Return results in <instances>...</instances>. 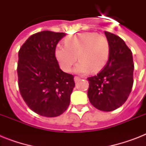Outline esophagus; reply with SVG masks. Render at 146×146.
Here are the masks:
<instances>
[{
	"label": "esophagus",
	"instance_id": "obj_1",
	"mask_svg": "<svg viewBox=\"0 0 146 146\" xmlns=\"http://www.w3.org/2000/svg\"><path fill=\"white\" fill-rule=\"evenodd\" d=\"M79 80H80V77H79V76H75V77H74V81H75L76 82H78Z\"/></svg>",
	"mask_w": 146,
	"mask_h": 146
}]
</instances>
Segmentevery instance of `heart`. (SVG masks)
Masks as SVG:
<instances>
[{
  "label": "heart",
  "mask_w": 146,
  "mask_h": 146,
  "mask_svg": "<svg viewBox=\"0 0 146 146\" xmlns=\"http://www.w3.org/2000/svg\"><path fill=\"white\" fill-rule=\"evenodd\" d=\"M65 46L57 45L55 56L65 72L70 71L76 60H80L74 71L85 73L102 70L109 59L110 44L106 37L96 33H82L70 35L64 40Z\"/></svg>",
  "instance_id": "1"
}]
</instances>
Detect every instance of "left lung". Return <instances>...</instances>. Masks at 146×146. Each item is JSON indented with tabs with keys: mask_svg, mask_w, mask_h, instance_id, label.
<instances>
[{
	"mask_svg": "<svg viewBox=\"0 0 146 146\" xmlns=\"http://www.w3.org/2000/svg\"><path fill=\"white\" fill-rule=\"evenodd\" d=\"M111 51L106 66L96 76L87 78L88 97L96 108L112 111L124 104L133 85L134 64L131 50L117 35L104 32Z\"/></svg>",
	"mask_w": 146,
	"mask_h": 146,
	"instance_id": "8db88e82",
	"label": "left lung"
}]
</instances>
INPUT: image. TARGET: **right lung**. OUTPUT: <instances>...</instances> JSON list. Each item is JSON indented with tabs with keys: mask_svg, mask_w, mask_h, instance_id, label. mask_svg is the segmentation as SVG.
<instances>
[{
	"mask_svg": "<svg viewBox=\"0 0 146 146\" xmlns=\"http://www.w3.org/2000/svg\"><path fill=\"white\" fill-rule=\"evenodd\" d=\"M64 33L42 31L33 34L18 54V86L24 102L39 115L54 117L70 105L74 76L60 70L55 57Z\"/></svg>",
	"mask_w": 146,
	"mask_h": 146,
	"instance_id": "add662e5",
	"label": "right lung"
}]
</instances>
